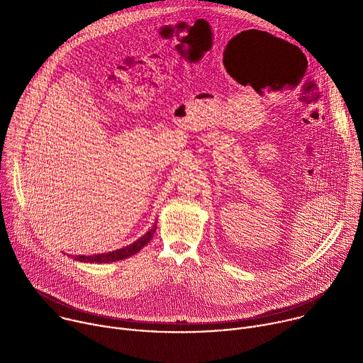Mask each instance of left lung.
I'll return each mask as SVG.
<instances>
[{
  "mask_svg": "<svg viewBox=\"0 0 363 363\" xmlns=\"http://www.w3.org/2000/svg\"><path fill=\"white\" fill-rule=\"evenodd\" d=\"M284 45H290V44H287V43H286V44H284ZM290 48H294V50H297V48H296V47H294V45H290Z\"/></svg>",
  "mask_w": 363,
  "mask_h": 363,
  "instance_id": "8db88e82",
  "label": "left lung"
}]
</instances>
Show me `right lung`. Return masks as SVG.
<instances>
[{"label": "right lung", "instance_id": "add662e5", "mask_svg": "<svg viewBox=\"0 0 363 363\" xmlns=\"http://www.w3.org/2000/svg\"><path fill=\"white\" fill-rule=\"evenodd\" d=\"M155 231H157V224H153V227L143 235L140 237L138 241H135L133 244L112 251V252H106V254H97V255H76L74 258L79 262H87V263H113V262H119V260H125V258L136 254L138 251H140L153 237Z\"/></svg>", "mask_w": 363, "mask_h": 363}]
</instances>
